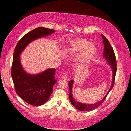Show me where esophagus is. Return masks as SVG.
<instances>
[{
    "label": "esophagus",
    "instance_id": "1",
    "mask_svg": "<svg viewBox=\"0 0 131 131\" xmlns=\"http://www.w3.org/2000/svg\"><path fill=\"white\" fill-rule=\"evenodd\" d=\"M62 78L63 79H64V80H67V81H68V80H69V77H68V75H67V74H65V75H63L62 76Z\"/></svg>",
    "mask_w": 131,
    "mask_h": 131
}]
</instances>
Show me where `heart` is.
I'll use <instances>...</instances> for the list:
<instances>
[{
  "mask_svg": "<svg viewBox=\"0 0 131 131\" xmlns=\"http://www.w3.org/2000/svg\"><path fill=\"white\" fill-rule=\"evenodd\" d=\"M83 50L81 56L82 61H86L91 58L97 51L96 48L94 45H91L89 41L84 39H80L71 44L67 50V53L69 55H74Z\"/></svg>",
  "mask_w": 131,
  "mask_h": 131,
  "instance_id": "b5f03b06",
  "label": "heart"
}]
</instances>
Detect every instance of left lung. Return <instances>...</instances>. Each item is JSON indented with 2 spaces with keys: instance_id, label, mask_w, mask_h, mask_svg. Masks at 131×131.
Returning <instances> with one entry per match:
<instances>
[{
  "instance_id": "8db88e82",
  "label": "left lung",
  "mask_w": 131,
  "mask_h": 131,
  "mask_svg": "<svg viewBox=\"0 0 131 131\" xmlns=\"http://www.w3.org/2000/svg\"><path fill=\"white\" fill-rule=\"evenodd\" d=\"M102 38L103 39V44L104 45V51H103V57L108 62V64L111 66L113 69V82L109 89L108 91L104 97V98L101 101L97 102L94 104H85L82 103L81 102H76L74 100L72 94V88L73 80H70L68 82V86L70 90V92L69 94V97L70 99V101L71 102V104L77 110L80 111H88L94 110L99 106H100L102 103L104 101L106 97H107L108 93L112 90L114 86V83L115 80V77L116 72V58L114 51L110 43L108 40L102 35H101Z\"/></svg>"
}]
</instances>
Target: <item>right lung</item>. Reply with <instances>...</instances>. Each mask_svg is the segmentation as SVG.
<instances>
[{"label":"right lung","mask_w":131,"mask_h":131,"mask_svg":"<svg viewBox=\"0 0 131 131\" xmlns=\"http://www.w3.org/2000/svg\"><path fill=\"white\" fill-rule=\"evenodd\" d=\"M54 31L43 27L36 28L26 34L15 48L11 74L15 91L24 101L32 105L40 106L48 101L57 82L55 79L56 69H49L38 74H29L23 68L19 55L31 42Z\"/></svg>","instance_id":"1"}]
</instances>
